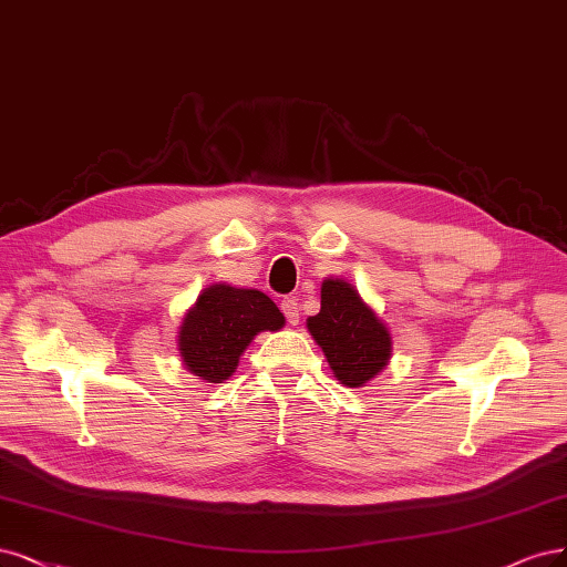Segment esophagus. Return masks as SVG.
<instances>
[{
	"label": "esophagus",
	"instance_id": "obj_1",
	"mask_svg": "<svg viewBox=\"0 0 567 567\" xmlns=\"http://www.w3.org/2000/svg\"><path fill=\"white\" fill-rule=\"evenodd\" d=\"M281 309H284V315H286L290 326H296L300 321V309H298V302L292 300V298H284L281 300Z\"/></svg>",
	"mask_w": 567,
	"mask_h": 567
}]
</instances>
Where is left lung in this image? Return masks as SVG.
Returning a JSON list of instances; mask_svg holds the SVG:
<instances>
[{
  "label": "left lung",
  "instance_id": "8db88e82",
  "mask_svg": "<svg viewBox=\"0 0 567 567\" xmlns=\"http://www.w3.org/2000/svg\"><path fill=\"white\" fill-rule=\"evenodd\" d=\"M307 330L344 386H365L392 359L394 340L386 323L344 279H323L321 309L307 319Z\"/></svg>",
  "mask_w": 567,
  "mask_h": 567
}]
</instances>
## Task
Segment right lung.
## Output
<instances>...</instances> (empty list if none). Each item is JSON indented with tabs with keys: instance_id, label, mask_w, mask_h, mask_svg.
<instances>
[{
	"instance_id": "add662e5",
	"label": "right lung",
	"mask_w": 567,
	"mask_h": 567,
	"mask_svg": "<svg viewBox=\"0 0 567 567\" xmlns=\"http://www.w3.org/2000/svg\"><path fill=\"white\" fill-rule=\"evenodd\" d=\"M286 317L258 288L210 284L178 328V357L192 375L220 384L231 378L248 344L265 330H281Z\"/></svg>"
}]
</instances>
